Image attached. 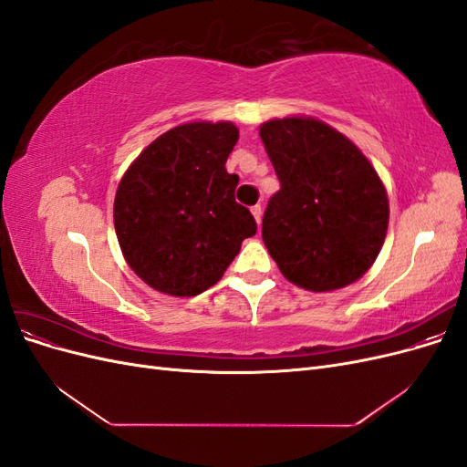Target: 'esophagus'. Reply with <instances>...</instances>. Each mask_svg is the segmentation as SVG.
I'll return each instance as SVG.
<instances>
[{
  "mask_svg": "<svg viewBox=\"0 0 467 467\" xmlns=\"http://www.w3.org/2000/svg\"><path fill=\"white\" fill-rule=\"evenodd\" d=\"M251 214H253V218H255V222H257V223H261V218H263V206H261V204L251 206Z\"/></svg>",
  "mask_w": 467,
  "mask_h": 467,
  "instance_id": "1",
  "label": "esophagus"
}]
</instances>
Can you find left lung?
I'll use <instances>...</instances> for the list:
<instances>
[{"label": "left lung", "mask_w": 467, "mask_h": 467, "mask_svg": "<svg viewBox=\"0 0 467 467\" xmlns=\"http://www.w3.org/2000/svg\"><path fill=\"white\" fill-rule=\"evenodd\" d=\"M280 181L263 242L296 286L329 292L358 280L384 245L389 204L366 155L329 124L288 117L261 124Z\"/></svg>", "instance_id": "8db88e82"}]
</instances>
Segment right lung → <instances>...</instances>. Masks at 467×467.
Masks as SVG:
<instances>
[{"instance_id": "1", "label": "right lung", "mask_w": 467, "mask_h": 467, "mask_svg": "<svg viewBox=\"0 0 467 467\" xmlns=\"http://www.w3.org/2000/svg\"><path fill=\"white\" fill-rule=\"evenodd\" d=\"M239 132L232 122H189L155 138L124 173L115 196L122 255L146 285L196 296L223 276L255 218L235 202L225 171Z\"/></svg>"}]
</instances>
